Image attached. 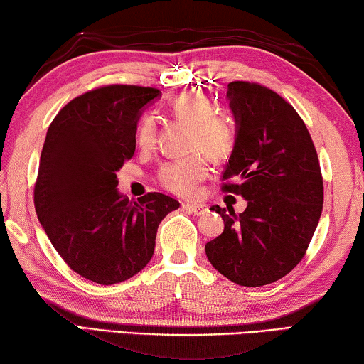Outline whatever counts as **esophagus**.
Returning <instances> with one entry per match:
<instances>
[{
  "label": "esophagus",
  "instance_id": "1",
  "mask_svg": "<svg viewBox=\"0 0 364 364\" xmlns=\"http://www.w3.org/2000/svg\"><path fill=\"white\" fill-rule=\"evenodd\" d=\"M182 206L186 210L192 211V213L197 215V216L205 215L206 211H208V208H206V205H203V203H182Z\"/></svg>",
  "mask_w": 364,
  "mask_h": 364
}]
</instances>
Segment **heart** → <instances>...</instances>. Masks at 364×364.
Returning <instances> with one entry per match:
<instances>
[{"instance_id":"1","label":"heart","mask_w":364,"mask_h":364,"mask_svg":"<svg viewBox=\"0 0 364 364\" xmlns=\"http://www.w3.org/2000/svg\"><path fill=\"white\" fill-rule=\"evenodd\" d=\"M171 114L181 124L192 128V151H201L213 163L228 159L236 143V127L226 115H213L210 99L200 92H187L176 97L171 104ZM156 119L143 115L135 128V141L141 151L156 146ZM208 176V164L203 156L190 159L171 161L161 166L158 181L166 190L176 195L192 193L195 187Z\"/></svg>"}]
</instances>
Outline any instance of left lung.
Wrapping results in <instances>:
<instances>
[{
	"label": "left lung",
	"mask_w": 364,
	"mask_h": 364,
	"mask_svg": "<svg viewBox=\"0 0 364 364\" xmlns=\"http://www.w3.org/2000/svg\"><path fill=\"white\" fill-rule=\"evenodd\" d=\"M236 143L223 172L225 192L247 208L211 206L225 231L205 245L210 264L240 287H264L288 275L318 225L323 182L304 122L282 96L255 82L228 85Z\"/></svg>",
	"instance_id": "8db88e82"
}]
</instances>
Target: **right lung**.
I'll list each match as a JSON object with an SVG mask.
<instances>
[{"label":"right lung","instance_id":"1","mask_svg":"<svg viewBox=\"0 0 364 364\" xmlns=\"http://www.w3.org/2000/svg\"><path fill=\"white\" fill-rule=\"evenodd\" d=\"M154 87L112 85L77 96L48 127L33 205L71 270L99 284L136 275L154 252L159 223L178 201L151 192L124 197L117 172L135 154V128Z\"/></svg>","mask_w":364,"mask_h":364}]
</instances>
